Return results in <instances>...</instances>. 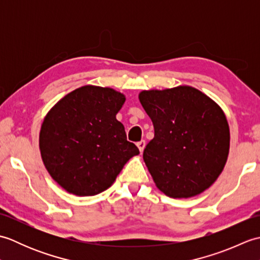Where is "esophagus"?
<instances>
[{
	"mask_svg": "<svg viewBox=\"0 0 260 260\" xmlns=\"http://www.w3.org/2000/svg\"><path fill=\"white\" fill-rule=\"evenodd\" d=\"M136 145H137V147H139L140 152H143V151H144V148H145L146 143H145V141H144V140H142V141H140L139 143H137Z\"/></svg>",
	"mask_w": 260,
	"mask_h": 260,
	"instance_id": "esophagus-1",
	"label": "esophagus"
}]
</instances>
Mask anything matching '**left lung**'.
Returning a JSON list of instances; mask_svg holds the SVG:
<instances>
[{
	"label": "left lung",
	"instance_id": "8db88e82",
	"mask_svg": "<svg viewBox=\"0 0 260 260\" xmlns=\"http://www.w3.org/2000/svg\"><path fill=\"white\" fill-rule=\"evenodd\" d=\"M139 98L154 126L143 158L157 189L175 199L200 194L228 158L230 132L222 109L190 86L143 90Z\"/></svg>",
	"mask_w": 260,
	"mask_h": 260
}]
</instances>
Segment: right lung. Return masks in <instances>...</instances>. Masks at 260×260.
Listing matches in <instances>:
<instances>
[{
	"label": "right lung",
	"mask_w": 260,
	"mask_h": 260,
	"mask_svg": "<svg viewBox=\"0 0 260 260\" xmlns=\"http://www.w3.org/2000/svg\"><path fill=\"white\" fill-rule=\"evenodd\" d=\"M124 103L123 93L112 88L88 85L49 110L39 146L49 174L67 192L89 197L107 190L127 161L140 154L116 119Z\"/></svg>",
	"instance_id": "obj_1"
}]
</instances>
